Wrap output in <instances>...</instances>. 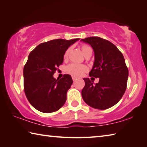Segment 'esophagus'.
<instances>
[{
    "mask_svg": "<svg viewBox=\"0 0 147 147\" xmlns=\"http://www.w3.org/2000/svg\"><path fill=\"white\" fill-rule=\"evenodd\" d=\"M77 77H76V76H72V79H73V81H75L76 80H77Z\"/></svg>",
    "mask_w": 147,
    "mask_h": 147,
    "instance_id": "34e87169",
    "label": "esophagus"
}]
</instances>
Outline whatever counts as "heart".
I'll use <instances>...</instances> for the list:
<instances>
[{
	"instance_id": "1",
	"label": "heart",
	"mask_w": 147,
	"mask_h": 147,
	"mask_svg": "<svg viewBox=\"0 0 147 147\" xmlns=\"http://www.w3.org/2000/svg\"><path fill=\"white\" fill-rule=\"evenodd\" d=\"M82 51L84 56H86L87 54L92 52V49L91 47L88 45H82L81 47ZM69 53V49H67L64 53V58H67ZM87 71V67L81 64L77 63H71L69 65L67 66L66 71L68 73L72 74L74 76H82Z\"/></svg>"
}]
</instances>
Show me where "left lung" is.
<instances>
[{
	"mask_svg": "<svg viewBox=\"0 0 147 147\" xmlns=\"http://www.w3.org/2000/svg\"><path fill=\"white\" fill-rule=\"evenodd\" d=\"M93 49L94 61L89 76L99 78L93 84L89 78H83L85 86L82 96L92 108L106 109L118 102L123 96L127 86L128 69L124 56L115 45L99 37L81 39Z\"/></svg>",
	"mask_w": 147,
	"mask_h": 147,
	"instance_id": "left-lung-1",
	"label": "left lung"
}]
</instances>
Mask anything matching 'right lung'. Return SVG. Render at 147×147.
Wrapping results in <instances>:
<instances>
[{
	"label": "right lung",
	"mask_w": 147,
	"mask_h": 147,
	"mask_svg": "<svg viewBox=\"0 0 147 147\" xmlns=\"http://www.w3.org/2000/svg\"><path fill=\"white\" fill-rule=\"evenodd\" d=\"M79 39H53L39 44L30 53L23 69L24 90L37 110L54 112L65 103L73 80L69 74L56 80L53 74L63 63L65 52Z\"/></svg>",
	"instance_id": "obj_1"
}]
</instances>
